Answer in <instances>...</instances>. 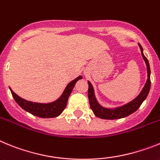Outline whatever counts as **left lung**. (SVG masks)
<instances>
[{"mask_svg":"<svg viewBox=\"0 0 160 160\" xmlns=\"http://www.w3.org/2000/svg\"><path fill=\"white\" fill-rule=\"evenodd\" d=\"M139 48L141 50L142 56L145 61L146 65H147V80L143 88L140 92L137 97L134 98L133 101H131L129 103L126 104L122 106L116 107V108H105L101 105L99 102L97 101V97L94 92V88L92 87V84L91 82L88 81V100H89V104L91 109L92 110L94 114L101 119H107V120H114V119L122 118H126L129 115L134 113L137 109L140 107L142 103L147 98V95L149 93L150 88H151V68H150V64L148 62V59L145 57L143 54V49L142 46L138 43Z\"/></svg>","mask_w":160,"mask_h":160,"instance_id":"8db88e82","label":"left lung"}]
</instances>
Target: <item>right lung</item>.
<instances>
[{
  "mask_svg": "<svg viewBox=\"0 0 160 160\" xmlns=\"http://www.w3.org/2000/svg\"><path fill=\"white\" fill-rule=\"evenodd\" d=\"M80 79H82V76H79L75 80H72L67 85L62 95L55 101H52L50 103H37V102L26 101L17 95L10 88L9 89H10L11 93L13 95L15 101L24 110L34 115V116L42 118H50L58 117L64 110L67 106L68 97L74 88L75 84Z\"/></svg>",
  "mask_w": 160,
  "mask_h": 160,
  "instance_id": "add662e5",
  "label": "right lung"
}]
</instances>
